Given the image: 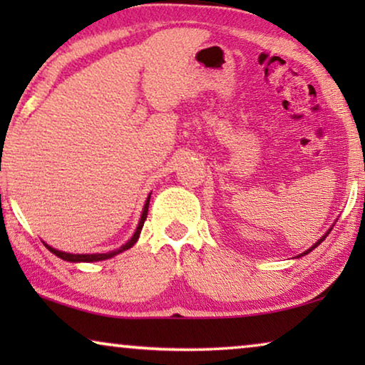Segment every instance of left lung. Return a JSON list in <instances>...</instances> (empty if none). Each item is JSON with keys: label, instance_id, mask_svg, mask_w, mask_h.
<instances>
[{"label": "left lung", "instance_id": "8db88e82", "mask_svg": "<svg viewBox=\"0 0 365 365\" xmlns=\"http://www.w3.org/2000/svg\"><path fill=\"white\" fill-rule=\"evenodd\" d=\"M332 227H334V226H332ZM332 227H331V229H329V231H327L326 234H324V236H322L321 239H319V241H317L316 244H314V246H312V247H309V249H307V251H304L302 254H299V256H297V257H302V256H306V254H309V252H311V251H314V249H316V247L319 246V244H321V242L324 241V239H326V237L329 236V232H331V231H332Z\"/></svg>", "mask_w": 365, "mask_h": 365}]
</instances>
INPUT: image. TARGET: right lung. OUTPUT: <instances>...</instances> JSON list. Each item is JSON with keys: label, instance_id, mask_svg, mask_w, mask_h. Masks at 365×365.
<instances>
[{"label": "right lung", "instance_id": "obj_1", "mask_svg": "<svg viewBox=\"0 0 365 365\" xmlns=\"http://www.w3.org/2000/svg\"><path fill=\"white\" fill-rule=\"evenodd\" d=\"M149 199H151V194H149L148 199H146V202H144L143 214H141V219H139V224H138V227H136V232L133 234V237L129 239V241H128L126 244H124V246H121L119 249H116V251L104 252V254H71V252H63V251H58V249H54V247H51V246H48L46 242H43V244H44V246H46L48 251H51V252L54 254V256L61 257V259H64V261H68V262H96V261H104V259H111V257L116 256V254L123 252V251H126V249L133 247L134 244L138 242L139 234H141V229H143V226H144V221H146V217H148Z\"/></svg>", "mask_w": 365, "mask_h": 365}]
</instances>
